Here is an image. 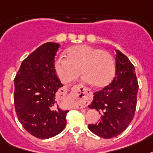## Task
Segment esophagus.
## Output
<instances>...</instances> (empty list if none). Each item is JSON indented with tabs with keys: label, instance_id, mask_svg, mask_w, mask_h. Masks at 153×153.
I'll list each match as a JSON object with an SVG mask.
<instances>
[{
	"label": "esophagus",
	"instance_id": "34e87169",
	"mask_svg": "<svg viewBox=\"0 0 153 153\" xmlns=\"http://www.w3.org/2000/svg\"><path fill=\"white\" fill-rule=\"evenodd\" d=\"M73 95L77 103V108H82L88 105L91 100V92L85 88L82 84L74 88Z\"/></svg>",
	"mask_w": 153,
	"mask_h": 153
}]
</instances>
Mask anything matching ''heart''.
Instances as JSON below:
<instances>
[{
  "label": "heart",
  "instance_id": "heart-1",
  "mask_svg": "<svg viewBox=\"0 0 153 153\" xmlns=\"http://www.w3.org/2000/svg\"><path fill=\"white\" fill-rule=\"evenodd\" d=\"M115 61L108 52L86 45L71 47L66 51V59L60 57L55 69L61 81L68 84L80 74L84 79L101 88L108 85L115 74Z\"/></svg>",
  "mask_w": 153,
  "mask_h": 153
}]
</instances>
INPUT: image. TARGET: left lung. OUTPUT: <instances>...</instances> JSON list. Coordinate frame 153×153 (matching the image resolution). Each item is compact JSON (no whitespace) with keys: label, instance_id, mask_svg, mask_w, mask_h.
I'll list each match as a JSON object with an SVG mask.
<instances>
[{"label":"left lung","instance_id":"8db88e82","mask_svg":"<svg viewBox=\"0 0 153 153\" xmlns=\"http://www.w3.org/2000/svg\"><path fill=\"white\" fill-rule=\"evenodd\" d=\"M116 76L113 82L94 93L88 105L102 115L100 121L88 125L91 132L103 138L117 137L126 130L134 116L138 83L135 69L128 58L116 50Z\"/></svg>","mask_w":153,"mask_h":153}]
</instances>
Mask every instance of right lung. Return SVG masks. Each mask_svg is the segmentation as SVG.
<instances>
[{
    "label": "right lung",
    "instance_id": "1",
    "mask_svg": "<svg viewBox=\"0 0 153 153\" xmlns=\"http://www.w3.org/2000/svg\"><path fill=\"white\" fill-rule=\"evenodd\" d=\"M59 48V44L52 42L37 48L22 61L14 79L18 119L30 134L42 139L63 131L69 112L59 108L56 98L63 86L54 63Z\"/></svg>",
    "mask_w": 153,
    "mask_h": 153
}]
</instances>
